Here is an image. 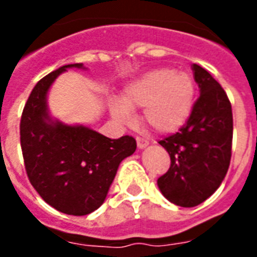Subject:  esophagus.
<instances>
[{
	"mask_svg": "<svg viewBox=\"0 0 257 257\" xmlns=\"http://www.w3.org/2000/svg\"><path fill=\"white\" fill-rule=\"evenodd\" d=\"M136 142H138V147H139V149H143V147H146V146L149 145V139L142 138V136H138V138H136Z\"/></svg>",
	"mask_w": 257,
	"mask_h": 257,
	"instance_id": "1",
	"label": "esophagus"
}]
</instances>
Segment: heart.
Instances as JSON below:
<instances>
[{"mask_svg":"<svg viewBox=\"0 0 257 257\" xmlns=\"http://www.w3.org/2000/svg\"><path fill=\"white\" fill-rule=\"evenodd\" d=\"M195 86L191 75L172 68H160L146 73L125 88L121 101H112L111 114L126 122L128 108L143 107V121L157 132H173L191 114Z\"/></svg>","mask_w":257,"mask_h":257,"instance_id":"b5f03b06","label":"heart"}]
</instances>
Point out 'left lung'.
I'll return each mask as SVG.
<instances>
[{
    "mask_svg": "<svg viewBox=\"0 0 257 257\" xmlns=\"http://www.w3.org/2000/svg\"><path fill=\"white\" fill-rule=\"evenodd\" d=\"M198 99L176 134L158 143L171 157V167L158 178V187L172 204L191 208L209 198L226 176L232 145L231 103L220 84L194 64Z\"/></svg>",
    "mask_w": 257,
    "mask_h": 257,
    "instance_id": "1",
    "label": "left lung"
}]
</instances>
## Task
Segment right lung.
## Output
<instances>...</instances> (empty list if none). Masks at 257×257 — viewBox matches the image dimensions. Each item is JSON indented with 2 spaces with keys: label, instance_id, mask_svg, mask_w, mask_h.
<instances>
[{
  "label": "right lung",
  "instance_id": "add662e5",
  "mask_svg": "<svg viewBox=\"0 0 257 257\" xmlns=\"http://www.w3.org/2000/svg\"><path fill=\"white\" fill-rule=\"evenodd\" d=\"M67 64L40 79L31 90L20 119V146L27 178L41 198L63 213L84 216L100 206L118 165L136 150L125 135L108 139L86 126L53 122L47 112V92Z\"/></svg>",
  "mask_w": 257,
  "mask_h": 257
}]
</instances>
